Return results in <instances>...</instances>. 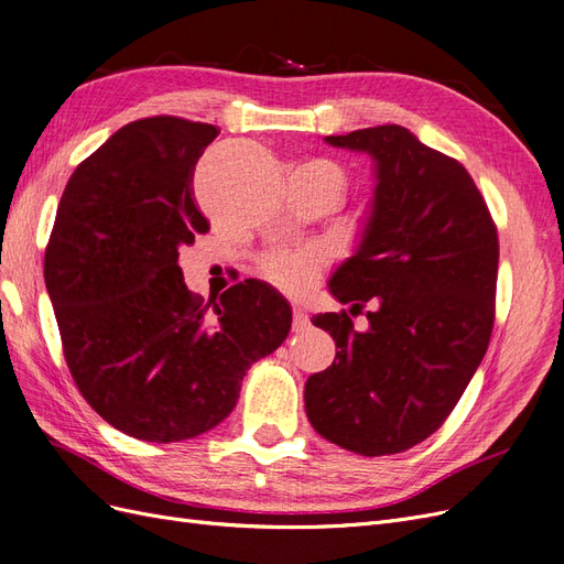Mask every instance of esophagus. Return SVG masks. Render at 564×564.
Returning a JSON list of instances; mask_svg holds the SVG:
<instances>
[{
    "mask_svg": "<svg viewBox=\"0 0 564 564\" xmlns=\"http://www.w3.org/2000/svg\"><path fill=\"white\" fill-rule=\"evenodd\" d=\"M306 328H308V316H306L304 308L295 306V308H293V330H295V333H302V330H306Z\"/></svg>",
    "mask_w": 564,
    "mask_h": 564,
    "instance_id": "obj_1",
    "label": "esophagus"
}]
</instances>
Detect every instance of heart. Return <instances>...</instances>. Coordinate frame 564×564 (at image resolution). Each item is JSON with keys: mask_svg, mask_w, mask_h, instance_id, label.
Listing matches in <instances>:
<instances>
[{"mask_svg": "<svg viewBox=\"0 0 564 564\" xmlns=\"http://www.w3.org/2000/svg\"><path fill=\"white\" fill-rule=\"evenodd\" d=\"M325 173L330 175V180L335 183L337 192H341L344 187V177L339 173L337 166L333 163H316ZM325 267V256L316 248H306V250H279L267 256L260 264L262 276L283 293L300 297L306 295L312 290L321 276V271Z\"/></svg>", "mask_w": 564, "mask_h": 564, "instance_id": "heart-1", "label": "heart"}]
</instances>
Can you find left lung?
<instances>
[{
	"instance_id": "left-lung-1",
	"label": "left lung",
	"mask_w": 564,
	"mask_h": 564,
	"mask_svg": "<svg viewBox=\"0 0 564 564\" xmlns=\"http://www.w3.org/2000/svg\"><path fill=\"white\" fill-rule=\"evenodd\" d=\"M333 148L375 159L362 241L330 279V293L362 306L312 323L337 344L333 366L304 384L312 426L362 457L426 441L459 403L495 325L499 239L474 177L395 123L328 135ZM351 306V308H354Z\"/></svg>"
}]
</instances>
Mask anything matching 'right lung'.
<instances>
[{
	"label": "right lung",
	"instance_id": "1",
	"mask_svg": "<svg viewBox=\"0 0 564 564\" xmlns=\"http://www.w3.org/2000/svg\"><path fill=\"white\" fill-rule=\"evenodd\" d=\"M215 126L180 117L126 123L67 180L44 256L63 354L86 403L150 443L220 424L252 362L276 351L293 312L246 279L215 302L187 290L180 248L210 229L194 166Z\"/></svg>",
	"mask_w": 564,
	"mask_h": 564
}]
</instances>
